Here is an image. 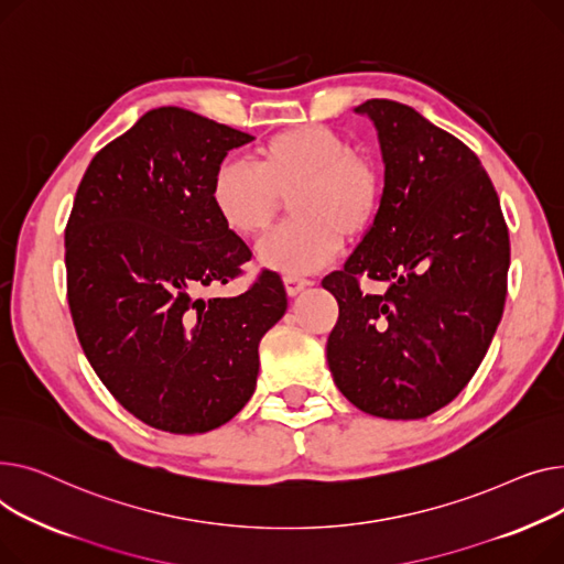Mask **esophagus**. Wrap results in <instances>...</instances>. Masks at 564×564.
<instances>
[{
  "label": "esophagus",
  "instance_id": "esophagus-1",
  "mask_svg": "<svg viewBox=\"0 0 564 564\" xmlns=\"http://www.w3.org/2000/svg\"><path fill=\"white\" fill-rule=\"evenodd\" d=\"M310 284H312L310 280L297 278V275H286V278H284V286H286V293H289L291 297L297 295L301 291H305Z\"/></svg>",
  "mask_w": 564,
  "mask_h": 564
}]
</instances>
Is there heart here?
I'll return each instance as SVG.
<instances>
[{"instance_id":"1","label":"heart","mask_w":564,"mask_h":564,"mask_svg":"<svg viewBox=\"0 0 564 564\" xmlns=\"http://www.w3.org/2000/svg\"><path fill=\"white\" fill-rule=\"evenodd\" d=\"M289 195L293 220L261 243L259 261L271 271L305 275L337 254L341 231L350 239L367 231L378 212L380 180L376 165L337 131L303 124L261 143L254 163L220 161L209 184L214 214L241 239L261 237Z\"/></svg>"}]
</instances>
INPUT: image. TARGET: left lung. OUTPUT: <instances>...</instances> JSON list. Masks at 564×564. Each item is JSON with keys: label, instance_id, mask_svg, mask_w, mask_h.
Returning a JSON list of instances; mask_svg holds the SVG:
<instances>
[{"label": "left lung", "instance_id": "obj_1", "mask_svg": "<svg viewBox=\"0 0 564 564\" xmlns=\"http://www.w3.org/2000/svg\"><path fill=\"white\" fill-rule=\"evenodd\" d=\"M384 163L380 207L344 269L327 367L361 412L423 419L467 387L501 323L510 239L480 159L408 105L369 99ZM384 281L382 296L356 280Z\"/></svg>", "mask_w": 564, "mask_h": 564}]
</instances>
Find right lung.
Instances as JSON below:
<instances>
[{
	"mask_svg": "<svg viewBox=\"0 0 564 564\" xmlns=\"http://www.w3.org/2000/svg\"><path fill=\"white\" fill-rule=\"evenodd\" d=\"M250 141L180 107L152 109L93 156L65 227L68 303L90 367L165 433L235 419L257 387L259 341L286 312L271 271L241 295H203L252 257L209 203L218 163Z\"/></svg>",
	"mask_w": 564,
	"mask_h": 564,
	"instance_id": "obj_1",
	"label": "right lung"
}]
</instances>
